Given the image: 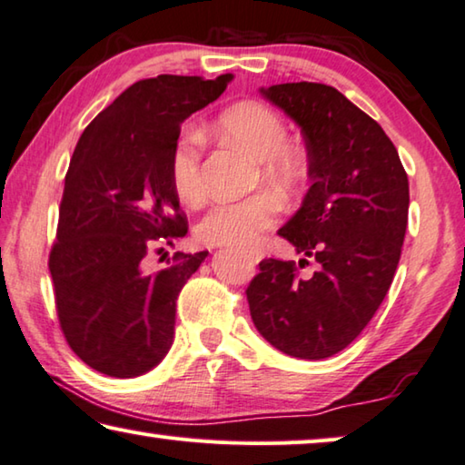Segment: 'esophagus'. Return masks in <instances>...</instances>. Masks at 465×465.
I'll return each mask as SVG.
<instances>
[{"mask_svg": "<svg viewBox=\"0 0 465 465\" xmlns=\"http://www.w3.org/2000/svg\"><path fill=\"white\" fill-rule=\"evenodd\" d=\"M247 257H249L251 262H255V263L262 262V251L260 249H249L247 251Z\"/></svg>", "mask_w": 465, "mask_h": 465, "instance_id": "obj_1", "label": "esophagus"}]
</instances>
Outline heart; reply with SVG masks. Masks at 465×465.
Instances as JSON below:
<instances>
[{"mask_svg": "<svg viewBox=\"0 0 465 465\" xmlns=\"http://www.w3.org/2000/svg\"><path fill=\"white\" fill-rule=\"evenodd\" d=\"M216 127L228 143L262 163V177L272 185L291 187L304 174L302 156L286 146L284 121L268 106L234 104L218 117ZM171 177L183 202H195L202 195V138L197 134H183L174 143ZM280 208V200L272 193L218 202L197 223L195 237L210 247H249L276 223Z\"/></svg>", "mask_w": 465, "mask_h": 465, "instance_id": "1", "label": "heart"}]
</instances>
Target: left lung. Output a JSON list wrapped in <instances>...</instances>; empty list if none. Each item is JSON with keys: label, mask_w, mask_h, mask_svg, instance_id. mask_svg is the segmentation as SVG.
I'll return each mask as SVG.
<instances>
[{"label": "left lung", "mask_w": 465, "mask_h": 465, "mask_svg": "<svg viewBox=\"0 0 465 465\" xmlns=\"http://www.w3.org/2000/svg\"><path fill=\"white\" fill-rule=\"evenodd\" d=\"M260 93L301 127L307 148L311 187L278 234L319 268L299 278L292 262L263 260L247 288L251 319L280 352L327 359L359 336L390 291L408 226V174L381 125L336 88L292 82Z\"/></svg>", "instance_id": "1"}]
</instances>
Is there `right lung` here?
<instances>
[{"mask_svg": "<svg viewBox=\"0 0 465 465\" xmlns=\"http://www.w3.org/2000/svg\"><path fill=\"white\" fill-rule=\"evenodd\" d=\"M232 78L164 74L135 82L74 150L49 270L67 344L103 375H143L173 346L177 296L208 251L177 253V263L154 273L146 257L187 232L171 177L181 124Z\"/></svg>", "mask_w": 465, "mask_h": 465, "instance_id": "obj_1", "label": "right lung"}]
</instances>
